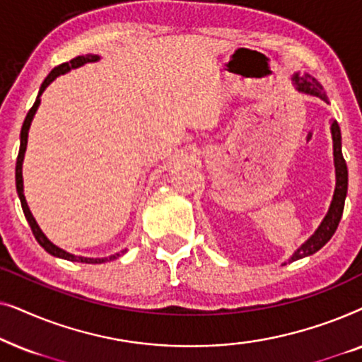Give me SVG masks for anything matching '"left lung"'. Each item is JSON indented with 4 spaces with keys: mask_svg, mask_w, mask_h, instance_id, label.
<instances>
[{
    "mask_svg": "<svg viewBox=\"0 0 362 362\" xmlns=\"http://www.w3.org/2000/svg\"><path fill=\"white\" fill-rule=\"evenodd\" d=\"M291 81H293L296 90L298 92L306 93V95H311V97H318L321 100L328 102V97H326V93L323 92L321 83L316 81L315 77H311L310 74H303V76H300V74L296 72L293 74V77H291ZM331 136H333V156H334V173H336V186H334L333 199H331L329 209L326 212L325 219L321 221L318 229L315 230V234L293 252V255L290 257L288 262H295V260L305 259V257L313 255L325 244H328V240L333 237L336 229H338L341 216H343L346 194H348V166H346L343 151H341V130L336 120L331 122Z\"/></svg>",
    "mask_w": 362,
    "mask_h": 362,
    "instance_id": "left-lung-1",
    "label": "left lung"
}]
</instances>
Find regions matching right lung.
Returning a JSON list of instances; mask_svg holds the SVG:
<instances>
[{
  "label": "right lung",
  "mask_w": 362,
  "mask_h": 362,
  "mask_svg": "<svg viewBox=\"0 0 362 362\" xmlns=\"http://www.w3.org/2000/svg\"><path fill=\"white\" fill-rule=\"evenodd\" d=\"M97 54H86V56H78L76 59H72L71 62H64L61 66L54 67L51 74L44 78V82L41 83V88H39V93L36 97V102H34V105L31 107V110L28 112L26 118H24V123H23V128H21V145H19V153H18V160H16V191H18V196H19V201H21V207H23V212H24V217H26V221L29 222V226H31V230L34 237H36V240L39 242V245L42 247L44 250L47 252V254H51L54 257H59V259H64V260H71V262H81V264H103V262H110V260H115L120 257L122 254H125L127 250H122V252H117V254L113 255H108V257H102V259H93V257H82V255H74L71 252L61 249V247H57L56 244H52L51 240L47 239L46 234L41 230V227L37 226L36 219H34L33 212L29 211V206L26 202V197H24V182H23V161H24V153H26V148H28V133H29V128H31V123H33V118L36 115L37 112V107L39 103H41V95L42 92L46 90V88L51 86V83L56 81L59 76H62V74H67L71 72L72 69H78L82 66H86L88 62H97L98 61Z\"/></svg>",
  "instance_id": "1"
}]
</instances>
